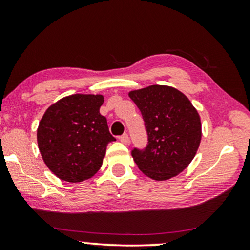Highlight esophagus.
<instances>
[{"instance_id": "obj_1", "label": "esophagus", "mask_w": 250, "mask_h": 250, "mask_svg": "<svg viewBox=\"0 0 250 250\" xmlns=\"http://www.w3.org/2000/svg\"><path fill=\"white\" fill-rule=\"evenodd\" d=\"M119 141H121L122 143H124V145H127L128 141H129V138H128V134H123L119 136Z\"/></svg>"}]
</instances>
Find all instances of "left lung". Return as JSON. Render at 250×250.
Here are the masks:
<instances>
[{
    "label": "left lung",
    "instance_id": "1",
    "mask_svg": "<svg viewBox=\"0 0 250 250\" xmlns=\"http://www.w3.org/2000/svg\"><path fill=\"white\" fill-rule=\"evenodd\" d=\"M141 111L148 134L146 149H133V159L150 179L166 181L192 162L201 141L200 116L182 92L166 85L128 93Z\"/></svg>",
    "mask_w": 250,
    "mask_h": 250
}]
</instances>
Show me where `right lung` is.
<instances>
[{
	"instance_id": "1",
	"label": "right lung",
	"mask_w": 250,
	"mask_h": 250,
	"mask_svg": "<svg viewBox=\"0 0 250 250\" xmlns=\"http://www.w3.org/2000/svg\"><path fill=\"white\" fill-rule=\"evenodd\" d=\"M101 94H73L44 112L37 145L45 165L70 183L90 179L100 169L109 142L115 141L100 114Z\"/></svg>"
}]
</instances>
